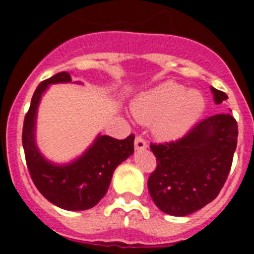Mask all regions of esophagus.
Masks as SVG:
<instances>
[{
    "instance_id": "34e87169",
    "label": "esophagus",
    "mask_w": 254,
    "mask_h": 254,
    "mask_svg": "<svg viewBox=\"0 0 254 254\" xmlns=\"http://www.w3.org/2000/svg\"><path fill=\"white\" fill-rule=\"evenodd\" d=\"M134 149L137 150H145L147 149V143L146 141L143 140L142 137H136V140H134Z\"/></svg>"
}]
</instances>
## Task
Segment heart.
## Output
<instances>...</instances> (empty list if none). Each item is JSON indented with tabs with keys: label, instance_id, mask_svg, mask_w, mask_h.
<instances>
[{
	"label": "heart",
	"instance_id": "heart-1",
	"mask_svg": "<svg viewBox=\"0 0 254 254\" xmlns=\"http://www.w3.org/2000/svg\"><path fill=\"white\" fill-rule=\"evenodd\" d=\"M205 98L197 90H186L174 81H165L143 91L132 102L134 120L152 125V133L161 141H174L187 133L205 111Z\"/></svg>",
	"mask_w": 254,
	"mask_h": 254
}]
</instances>
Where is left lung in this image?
<instances>
[{
	"label": "left lung",
	"instance_id": "left-lung-1",
	"mask_svg": "<svg viewBox=\"0 0 254 254\" xmlns=\"http://www.w3.org/2000/svg\"><path fill=\"white\" fill-rule=\"evenodd\" d=\"M211 93L216 104L228 99L212 86ZM237 138V121L226 113L201 121L176 142L151 143L158 167L147 188L155 205L172 216H187L214 201L232 168Z\"/></svg>",
	"mask_w": 254,
	"mask_h": 254
}]
</instances>
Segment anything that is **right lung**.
Masks as SVG:
<instances>
[{"label": "right lung", "mask_w": 254, "mask_h": 254, "mask_svg": "<svg viewBox=\"0 0 254 254\" xmlns=\"http://www.w3.org/2000/svg\"><path fill=\"white\" fill-rule=\"evenodd\" d=\"M71 81L68 72H60L38 85L24 120L22 146L29 173L40 193L64 210L82 211L94 207L105 196L116 168L133 154L134 136L117 140L98 134L90 146L69 163L48 160L37 145L38 107L51 85Z\"/></svg>", "instance_id": "obj_1"}]
</instances>
